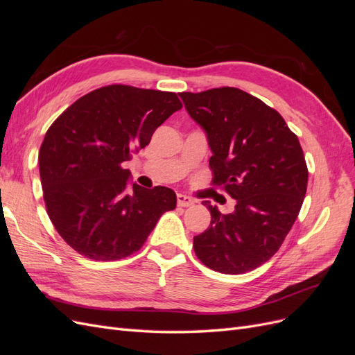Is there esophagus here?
<instances>
[{"label": "esophagus", "instance_id": "obj_1", "mask_svg": "<svg viewBox=\"0 0 355 355\" xmlns=\"http://www.w3.org/2000/svg\"><path fill=\"white\" fill-rule=\"evenodd\" d=\"M194 200L184 196V194H178V206L180 207H189V206H194Z\"/></svg>", "mask_w": 355, "mask_h": 355}]
</instances>
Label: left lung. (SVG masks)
<instances>
[{"mask_svg": "<svg viewBox=\"0 0 355 355\" xmlns=\"http://www.w3.org/2000/svg\"><path fill=\"white\" fill-rule=\"evenodd\" d=\"M180 98L207 135L211 185L235 200L227 214L202 201L211 220L194 237V252L213 271H252L278 252L302 207L308 167L299 139L275 110L240 89Z\"/></svg>", "mask_w": 355, "mask_h": 355, "instance_id": "left-lung-1", "label": "left lung"}]
</instances>
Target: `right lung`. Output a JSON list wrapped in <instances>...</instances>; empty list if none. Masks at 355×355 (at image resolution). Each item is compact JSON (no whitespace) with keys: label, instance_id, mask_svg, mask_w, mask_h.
I'll return each instance as SVG.
<instances>
[{"label":"right lung","instance_id":"right-lung-1","mask_svg":"<svg viewBox=\"0 0 355 355\" xmlns=\"http://www.w3.org/2000/svg\"><path fill=\"white\" fill-rule=\"evenodd\" d=\"M180 108L176 93L112 84L84 94L50 125L38 155L42 194L51 223L75 252L124 259L176 207L170 188L128 189L124 163Z\"/></svg>","mask_w":355,"mask_h":355}]
</instances>
